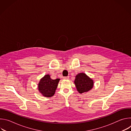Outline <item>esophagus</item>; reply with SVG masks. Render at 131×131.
Listing matches in <instances>:
<instances>
[{
    "instance_id": "1",
    "label": "esophagus",
    "mask_w": 131,
    "mask_h": 131,
    "mask_svg": "<svg viewBox=\"0 0 131 131\" xmlns=\"http://www.w3.org/2000/svg\"><path fill=\"white\" fill-rule=\"evenodd\" d=\"M63 79H69V77H64Z\"/></svg>"
}]
</instances>
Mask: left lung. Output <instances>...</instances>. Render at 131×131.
Wrapping results in <instances>:
<instances>
[{"label": "left lung", "instance_id": "8db88e82", "mask_svg": "<svg viewBox=\"0 0 131 131\" xmlns=\"http://www.w3.org/2000/svg\"><path fill=\"white\" fill-rule=\"evenodd\" d=\"M74 83L77 91L80 94L89 92L94 85V81L93 79L83 72L77 74Z\"/></svg>", "mask_w": 131, "mask_h": 131}]
</instances>
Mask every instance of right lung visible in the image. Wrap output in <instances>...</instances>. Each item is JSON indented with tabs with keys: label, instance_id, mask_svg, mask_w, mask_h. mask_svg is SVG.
I'll list each match as a JSON object with an SVG mask.
<instances>
[{
	"label": "right lung",
	"instance_id": "obj_1",
	"mask_svg": "<svg viewBox=\"0 0 131 131\" xmlns=\"http://www.w3.org/2000/svg\"><path fill=\"white\" fill-rule=\"evenodd\" d=\"M60 79L53 80L49 74H46L39 82L38 88L39 92L45 97H50L53 96L57 89Z\"/></svg>",
	"mask_w": 131,
	"mask_h": 131
}]
</instances>
